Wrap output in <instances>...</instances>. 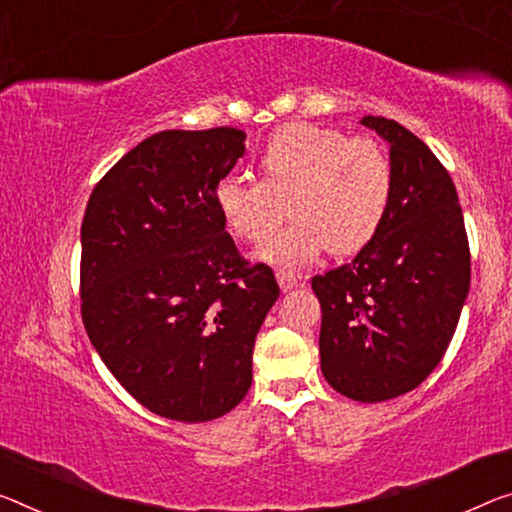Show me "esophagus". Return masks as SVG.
Listing matches in <instances>:
<instances>
[{
  "instance_id": "1",
  "label": "esophagus",
  "mask_w": 512,
  "mask_h": 512,
  "mask_svg": "<svg viewBox=\"0 0 512 512\" xmlns=\"http://www.w3.org/2000/svg\"><path fill=\"white\" fill-rule=\"evenodd\" d=\"M277 281H279V286H281L283 293H288V290H293V288L300 286V277H297V274H293V272L279 270L277 272Z\"/></svg>"
}]
</instances>
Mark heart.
<instances>
[{"label": "heart", "mask_w": 512, "mask_h": 512, "mask_svg": "<svg viewBox=\"0 0 512 512\" xmlns=\"http://www.w3.org/2000/svg\"><path fill=\"white\" fill-rule=\"evenodd\" d=\"M258 169L261 180L224 176L215 187V203L233 235L263 242L288 201L293 222L261 247V258L272 265H309L327 249L355 254L387 217L393 171L373 139L288 123L265 141Z\"/></svg>", "instance_id": "1"}]
</instances>
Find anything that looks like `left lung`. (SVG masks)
Instances as JSON below:
<instances>
[{
  "mask_svg": "<svg viewBox=\"0 0 512 512\" xmlns=\"http://www.w3.org/2000/svg\"><path fill=\"white\" fill-rule=\"evenodd\" d=\"M389 144L387 217L355 261L311 279L320 300V368L359 403L412 391L435 371L471 279L458 192L435 153L403 125L364 116Z\"/></svg>",
  "mask_w": 512,
  "mask_h": 512,
  "instance_id": "left-lung-1",
  "label": "left lung"
}]
</instances>
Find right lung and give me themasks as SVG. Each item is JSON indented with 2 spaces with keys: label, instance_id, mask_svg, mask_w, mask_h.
I'll list each match as a JSON object with an SVG mask.
<instances>
[{
  "label": "right lung",
  "instance_id": "obj_1",
  "mask_svg": "<svg viewBox=\"0 0 512 512\" xmlns=\"http://www.w3.org/2000/svg\"><path fill=\"white\" fill-rule=\"evenodd\" d=\"M245 139L235 128L157 132L86 203L84 329L121 387L164 419L203 423L247 396L256 334L279 297L215 203Z\"/></svg>",
  "mask_w": 512,
  "mask_h": 512
}]
</instances>
